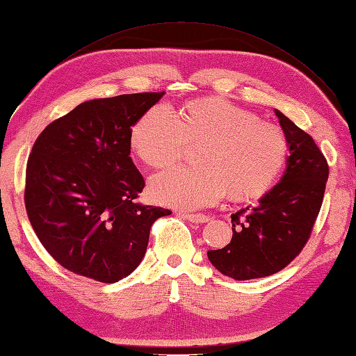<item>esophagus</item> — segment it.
<instances>
[{"label":"esophagus","instance_id":"34e87169","mask_svg":"<svg viewBox=\"0 0 356 356\" xmlns=\"http://www.w3.org/2000/svg\"><path fill=\"white\" fill-rule=\"evenodd\" d=\"M181 218H185L189 222H194V224H203L207 222L209 218L206 215L202 213H180Z\"/></svg>","mask_w":356,"mask_h":356}]
</instances>
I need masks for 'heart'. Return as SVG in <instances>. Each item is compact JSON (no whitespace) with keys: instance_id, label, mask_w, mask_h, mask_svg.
I'll return each instance as SVG.
<instances>
[{"instance_id":"obj_1","label":"heart","mask_w":356,"mask_h":356,"mask_svg":"<svg viewBox=\"0 0 356 356\" xmlns=\"http://www.w3.org/2000/svg\"><path fill=\"white\" fill-rule=\"evenodd\" d=\"M188 143H202V165L172 167L154 176L150 195L159 204L200 209L216 203L227 191L238 200L261 197L287 154L286 135L277 124L221 97L193 100L177 115L165 104L154 105L129 135L134 153L156 170L176 162Z\"/></svg>"}]
</instances>
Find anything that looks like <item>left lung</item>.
<instances>
[{
  "instance_id": "8db88e82",
  "label": "left lung",
  "mask_w": 356,
  "mask_h": 356,
  "mask_svg": "<svg viewBox=\"0 0 356 356\" xmlns=\"http://www.w3.org/2000/svg\"><path fill=\"white\" fill-rule=\"evenodd\" d=\"M275 115L290 153L284 172L256 207L232 215L230 243L207 251L222 275L238 281L272 275L298 256L312 234L330 175L312 136L278 109Z\"/></svg>"
}]
</instances>
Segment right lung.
<instances>
[{"label": "right lung", "mask_w": 356, "mask_h": 356, "mask_svg": "<svg viewBox=\"0 0 356 356\" xmlns=\"http://www.w3.org/2000/svg\"><path fill=\"white\" fill-rule=\"evenodd\" d=\"M162 93L91 99L44 127L26 163L25 207L63 268L117 282L140 265L152 224L170 211L135 203L144 179L131 159L134 124Z\"/></svg>", "instance_id": "right-lung-1"}]
</instances>
